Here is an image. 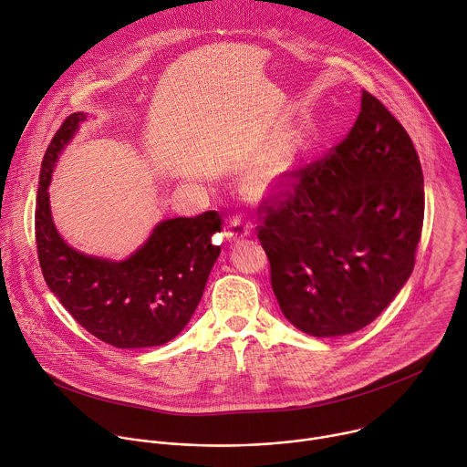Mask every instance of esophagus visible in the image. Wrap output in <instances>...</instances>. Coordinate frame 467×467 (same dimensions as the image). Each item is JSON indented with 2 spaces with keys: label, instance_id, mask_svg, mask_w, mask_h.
Listing matches in <instances>:
<instances>
[{
  "label": "esophagus",
  "instance_id": "esophagus-1",
  "mask_svg": "<svg viewBox=\"0 0 467 467\" xmlns=\"http://www.w3.org/2000/svg\"><path fill=\"white\" fill-rule=\"evenodd\" d=\"M251 229H253L251 222L244 220L242 214H236V216L229 218V229H227L225 234H227L229 240H242L247 234H251Z\"/></svg>",
  "mask_w": 467,
  "mask_h": 467
}]
</instances>
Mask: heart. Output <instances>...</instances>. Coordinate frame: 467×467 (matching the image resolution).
<instances>
[{"mask_svg":"<svg viewBox=\"0 0 467 467\" xmlns=\"http://www.w3.org/2000/svg\"><path fill=\"white\" fill-rule=\"evenodd\" d=\"M282 171L280 169H276V167H265V169H262L258 174H256V183H260V185H265V183H269V182H273L278 174H280Z\"/></svg>","mask_w":467,"mask_h":467,"instance_id":"1","label":"heart"}]
</instances>
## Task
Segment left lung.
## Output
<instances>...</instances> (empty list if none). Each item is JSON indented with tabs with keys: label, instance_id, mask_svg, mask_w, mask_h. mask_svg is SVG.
I'll return each instance as SVG.
<instances>
[{
	"label": "left lung",
	"instance_id": "left-lung-1",
	"mask_svg": "<svg viewBox=\"0 0 467 467\" xmlns=\"http://www.w3.org/2000/svg\"><path fill=\"white\" fill-rule=\"evenodd\" d=\"M423 207L409 133L363 91L347 137L285 172L258 207V240L287 321L316 337L370 325L412 273Z\"/></svg>",
	"mask_w": 467,
	"mask_h": 467
}]
</instances>
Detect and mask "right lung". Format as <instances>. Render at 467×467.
I'll list each match as a JSON object with an SVG mask.
<instances>
[{"label":"right lung","instance_id":"right-lung-1","mask_svg":"<svg viewBox=\"0 0 467 467\" xmlns=\"http://www.w3.org/2000/svg\"><path fill=\"white\" fill-rule=\"evenodd\" d=\"M82 120L84 113L66 117L42 161L35 234L44 278L73 319L97 339L117 348L165 345L185 328L203 295L222 251L213 242L222 231V216L207 211L165 220L124 262L69 247L53 223L47 187L58 153Z\"/></svg>","mask_w":467,"mask_h":467}]
</instances>
